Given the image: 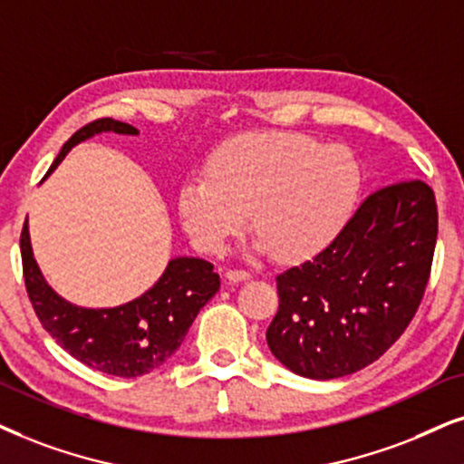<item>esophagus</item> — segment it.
<instances>
[{
  "label": "esophagus",
  "instance_id": "34e87169",
  "mask_svg": "<svg viewBox=\"0 0 464 464\" xmlns=\"http://www.w3.org/2000/svg\"><path fill=\"white\" fill-rule=\"evenodd\" d=\"M225 276H227L228 280H231V283H242V280H248L250 278V272H246V269L228 267L227 272H225Z\"/></svg>",
  "mask_w": 464,
  "mask_h": 464
}]
</instances>
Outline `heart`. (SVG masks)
Masks as SVG:
<instances>
[{"mask_svg":"<svg viewBox=\"0 0 464 464\" xmlns=\"http://www.w3.org/2000/svg\"><path fill=\"white\" fill-rule=\"evenodd\" d=\"M205 178L181 184L178 212L190 242L218 255L246 227L276 261L324 250L353 209L360 167L343 145L300 132H250L218 145Z\"/></svg>","mask_w":464,"mask_h":464,"instance_id":"obj_1","label":"heart"}]
</instances>
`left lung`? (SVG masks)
<instances>
[{"label": "left lung", "mask_w": 464, "mask_h": 464, "mask_svg": "<svg viewBox=\"0 0 464 464\" xmlns=\"http://www.w3.org/2000/svg\"><path fill=\"white\" fill-rule=\"evenodd\" d=\"M439 216L421 179L363 198L314 259L276 276L267 347L291 372L338 379L379 360L407 330L430 278Z\"/></svg>", "instance_id": "1"}]
</instances>
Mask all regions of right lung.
Returning a JSON list of instances; mask_svg holds the SVG:
<instances>
[{"label": "right lung", "instance_id": "obj_1", "mask_svg": "<svg viewBox=\"0 0 464 464\" xmlns=\"http://www.w3.org/2000/svg\"><path fill=\"white\" fill-rule=\"evenodd\" d=\"M107 130L139 134L134 126L111 117L93 120L63 143L49 173L76 143ZM21 261L27 297L51 338L85 366L124 379L140 377L162 366L184 343L198 310L220 289V276L212 263L179 256L169 261L160 280L148 293L124 306L104 310L72 306L40 274L29 246L27 220L21 231Z\"/></svg>", "mask_w": 464, "mask_h": 464}]
</instances>
